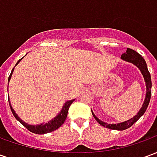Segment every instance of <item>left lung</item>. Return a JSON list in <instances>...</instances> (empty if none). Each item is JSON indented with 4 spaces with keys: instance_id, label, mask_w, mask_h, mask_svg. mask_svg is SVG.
Returning a JSON list of instances; mask_svg holds the SVG:
<instances>
[{
    "instance_id": "1",
    "label": "left lung",
    "mask_w": 157,
    "mask_h": 157,
    "mask_svg": "<svg viewBox=\"0 0 157 157\" xmlns=\"http://www.w3.org/2000/svg\"><path fill=\"white\" fill-rule=\"evenodd\" d=\"M121 59H123L124 60H126V61L133 63L134 65H136L140 70L142 75L145 78V84H146V91L147 92H146V97H145V102H144V104L142 106L140 110L139 111L138 113L134 118H130L129 120H127V121L119 123V124H108L107 123H104V122L99 120L98 118L94 115V113L92 112V115L95 118V119L98 121L99 124L104 126L106 128H111V129H116V130H124L126 128L131 127L132 125L134 124L135 122L137 121L139 118L145 113L149 105L150 100H151V74L149 72L147 65H146V63H145V60L144 59V58L135 50H133L131 48H127V50H126L124 54H123L121 55Z\"/></svg>"
}]
</instances>
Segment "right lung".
Returning <instances> with one entry per match:
<instances>
[{"instance_id": "right-lung-1", "label": "right lung", "mask_w": 157, "mask_h": 157, "mask_svg": "<svg viewBox=\"0 0 157 157\" xmlns=\"http://www.w3.org/2000/svg\"><path fill=\"white\" fill-rule=\"evenodd\" d=\"M21 59H20L17 62V64L16 65L18 64L19 62L21 61ZM15 65V66H16ZM14 71V68L12 69V72H11V74L9 75L8 77V82L10 81V79L12 77V72ZM9 101V99H8ZM75 100H71V101H68L67 102H65V104L63 107V109H62L61 112L59 113L58 115L56 116L53 120H51L50 122H48V123H46V124H40V125H29L26 124L25 122H23L21 119V118H19L17 114L16 113L15 111L13 110V109L12 108V106L11 104L9 103V105H10V108H11V110H12V114L14 115V117L16 118L17 120H18L21 124H22L25 128H27L29 129V131H31L32 133H34V134H38V135H44V134H47V133H49V132L52 131H55L56 130L57 128H59L60 126H61L63 124H64V122L65 121V118L67 117V113H68V110L69 108H70V106L71 105V103L74 102Z\"/></svg>"}]
</instances>
